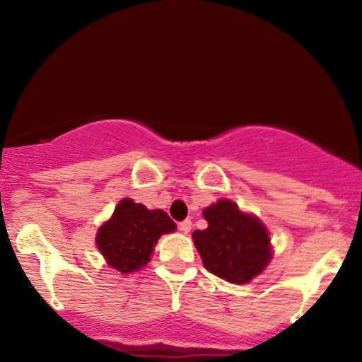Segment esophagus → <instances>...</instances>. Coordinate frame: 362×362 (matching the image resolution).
Segmentation results:
<instances>
[{
	"instance_id": "1",
	"label": "esophagus",
	"mask_w": 362,
	"mask_h": 362,
	"mask_svg": "<svg viewBox=\"0 0 362 362\" xmlns=\"http://www.w3.org/2000/svg\"><path fill=\"white\" fill-rule=\"evenodd\" d=\"M190 228H192V223L189 221V219H185V221H182V223H178V230L182 231V233H189L190 231Z\"/></svg>"
}]
</instances>
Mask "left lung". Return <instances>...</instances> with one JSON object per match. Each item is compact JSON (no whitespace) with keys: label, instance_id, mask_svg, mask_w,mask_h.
<instances>
[{"label":"left lung","instance_id":"8db88e82","mask_svg":"<svg viewBox=\"0 0 362 362\" xmlns=\"http://www.w3.org/2000/svg\"><path fill=\"white\" fill-rule=\"evenodd\" d=\"M202 214L207 228L195 230L192 238L207 271L231 284H247L262 274L272 259L264 223L228 199H219Z\"/></svg>","mask_w":362,"mask_h":362}]
</instances>
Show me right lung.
I'll return each instance as SVG.
<instances>
[{
    "instance_id": "1",
    "label": "right lung",
    "mask_w": 362,
    "mask_h": 362,
    "mask_svg": "<svg viewBox=\"0 0 362 362\" xmlns=\"http://www.w3.org/2000/svg\"><path fill=\"white\" fill-rule=\"evenodd\" d=\"M175 228L165 211H149L132 199H122L112 218L100 226L95 242L112 269L129 274L143 269L151 260L158 238Z\"/></svg>"
}]
</instances>
